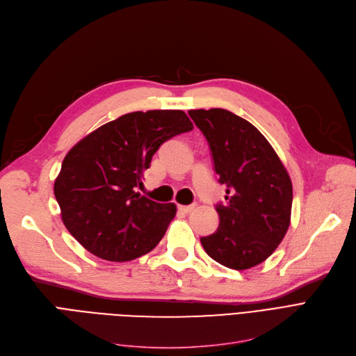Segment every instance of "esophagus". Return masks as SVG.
I'll return each mask as SVG.
<instances>
[{
	"instance_id": "esophagus-1",
	"label": "esophagus",
	"mask_w": 356,
	"mask_h": 356,
	"mask_svg": "<svg viewBox=\"0 0 356 356\" xmlns=\"http://www.w3.org/2000/svg\"><path fill=\"white\" fill-rule=\"evenodd\" d=\"M177 209L180 212H183V213H189V212H192L195 209V207H193V204H179Z\"/></svg>"
}]
</instances>
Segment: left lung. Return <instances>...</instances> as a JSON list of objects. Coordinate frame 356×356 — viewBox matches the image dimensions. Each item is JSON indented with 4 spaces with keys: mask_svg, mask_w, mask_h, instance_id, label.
Here are the masks:
<instances>
[{
    "mask_svg": "<svg viewBox=\"0 0 356 356\" xmlns=\"http://www.w3.org/2000/svg\"><path fill=\"white\" fill-rule=\"evenodd\" d=\"M207 137L225 204H216L218 229L202 236L216 263L247 270L266 261L283 241L291 216L290 176L267 138L247 120L220 108L192 109Z\"/></svg>",
    "mask_w": 356,
    "mask_h": 356,
    "instance_id": "left-lung-1",
    "label": "left lung"
}]
</instances>
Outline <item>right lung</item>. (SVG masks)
<instances>
[{"mask_svg":"<svg viewBox=\"0 0 356 356\" xmlns=\"http://www.w3.org/2000/svg\"><path fill=\"white\" fill-rule=\"evenodd\" d=\"M193 129L179 109L129 112L92 131L66 154L54 180L62 220L79 244L106 261L152 251L176 215L175 203L136 192L160 145Z\"/></svg>","mask_w":356,"mask_h":356,"instance_id":"add662e5","label":"right lung"}]
</instances>
